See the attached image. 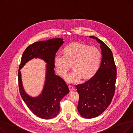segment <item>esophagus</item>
I'll list each match as a JSON object with an SVG mask.
<instances>
[{"instance_id": "obj_1", "label": "esophagus", "mask_w": 133, "mask_h": 133, "mask_svg": "<svg viewBox=\"0 0 133 133\" xmlns=\"http://www.w3.org/2000/svg\"><path fill=\"white\" fill-rule=\"evenodd\" d=\"M68 88H69V90H70L71 92L72 91V90H73L74 89V87L72 86H71V85H68Z\"/></svg>"}]
</instances>
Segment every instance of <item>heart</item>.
Returning a JSON list of instances; mask_svg holds the SVG:
<instances>
[{"label":"heart","instance_id":"b5f03b06","mask_svg":"<svg viewBox=\"0 0 133 133\" xmlns=\"http://www.w3.org/2000/svg\"><path fill=\"white\" fill-rule=\"evenodd\" d=\"M101 59V52L97 48L74 42L64 48V55L55 56L54 65L62 77L70 70L72 65L73 71L66 79L69 83H78L81 79L86 81L92 79L98 70Z\"/></svg>","mask_w":133,"mask_h":133}]
</instances>
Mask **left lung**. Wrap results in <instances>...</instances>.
Returning <instances> with one entry per match:
<instances>
[{
    "label": "left lung",
    "instance_id": "8db88e82",
    "mask_svg": "<svg viewBox=\"0 0 133 133\" xmlns=\"http://www.w3.org/2000/svg\"><path fill=\"white\" fill-rule=\"evenodd\" d=\"M100 44L102 58L93 78L76 86L79 94L78 110L83 117L92 118L101 114L109 106L114 96L116 67L110 49L102 41L93 36Z\"/></svg>",
    "mask_w": 133,
    "mask_h": 133
}]
</instances>
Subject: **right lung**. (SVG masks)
<instances>
[{"label": "right lung", "instance_id": "right-lung-1", "mask_svg": "<svg viewBox=\"0 0 133 133\" xmlns=\"http://www.w3.org/2000/svg\"><path fill=\"white\" fill-rule=\"evenodd\" d=\"M64 43L61 38L36 42L26 48L21 59L18 74L20 94L32 113L44 119H50L58 115L61 100L69 93L65 81L55 74L54 69L55 54ZM34 57L43 58L48 64L43 91L36 98H32L25 93L22 85L19 71L28 61Z\"/></svg>", "mask_w": 133, "mask_h": 133}]
</instances>
